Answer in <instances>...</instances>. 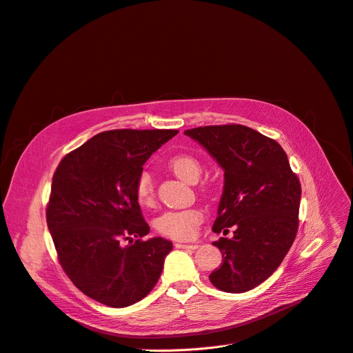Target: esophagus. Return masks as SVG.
Here are the masks:
<instances>
[{"label": "esophagus", "mask_w": 353, "mask_h": 353, "mask_svg": "<svg viewBox=\"0 0 353 353\" xmlns=\"http://www.w3.org/2000/svg\"><path fill=\"white\" fill-rule=\"evenodd\" d=\"M176 248H180V250H197L199 245H197V243H183V242H177V243H176Z\"/></svg>", "instance_id": "obj_1"}]
</instances>
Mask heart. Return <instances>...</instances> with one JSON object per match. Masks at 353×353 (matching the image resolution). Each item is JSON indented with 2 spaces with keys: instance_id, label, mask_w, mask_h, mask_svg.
I'll return each instance as SVG.
<instances>
[{
  "instance_id": "1",
  "label": "heart",
  "mask_w": 353,
  "mask_h": 353,
  "mask_svg": "<svg viewBox=\"0 0 353 353\" xmlns=\"http://www.w3.org/2000/svg\"><path fill=\"white\" fill-rule=\"evenodd\" d=\"M172 172L186 183H196L202 174V164L190 154H176L168 160ZM135 199L141 206L152 208L156 203L154 181L148 172H141L135 180ZM205 219V213L199 208L165 212L156 219L157 231L172 239H192Z\"/></svg>"
}]
</instances>
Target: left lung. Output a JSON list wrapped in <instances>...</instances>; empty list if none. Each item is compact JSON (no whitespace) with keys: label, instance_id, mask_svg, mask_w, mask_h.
<instances>
[{"label":"left lung","instance_id":"obj_1","mask_svg":"<svg viewBox=\"0 0 353 353\" xmlns=\"http://www.w3.org/2000/svg\"><path fill=\"white\" fill-rule=\"evenodd\" d=\"M201 143L225 170L223 194L212 231L234 226L232 238L213 245L222 265L210 283L225 293H245L280 267L299 229L301 186L283 147L239 124L206 125L185 131Z\"/></svg>","mask_w":353,"mask_h":353}]
</instances>
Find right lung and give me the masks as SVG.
<instances>
[{"instance_id": "right-lung-1", "label": "right lung", "mask_w": 353, "mask_h": 353, "mask_svg": "<svg viewBox=\"0 0 353 353\" xmlns=\"http://www.w3.org/2000/svg\"><path fill=\"white\" fill-rule=\"evenodd\" d=\"M177 132H99L68 152L53 174L46 221L59 263L83 294L110 307L143 300L173 250L167 239H143L150 226L134 186L148 157Z\"/></svg>"}]
</instances>
